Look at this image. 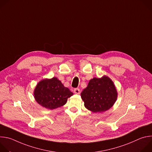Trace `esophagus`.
Returning <instances> with one entry per match:
<instances>
[{
	"instance_id": "obj_1",
	"label": "esophagus",
	"mask_w": 152,
	"mask_h": 152,
	"mask_svg": "<svg viewBox=\"0 0 152 152\" xmlns=\"http://www.w3.org/2000/svg\"><path fill=\"white\" fill-rule=\"evenodd\" d=\"M74 93H75V94H80V90L79 89V88H75V89H74Z\"/></svg>"
}]
</instances>
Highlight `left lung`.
I'll list each match as a JSON object with an SVG mask.
<instances>
[{
    "label": "left lung",
    "mask_w": 152,
    "mask_h": 152,
    "mask_svg": "<svg viewBox=\"0 0 152 152\" xmlns=\"http://www.w3.org/2000/svg\"><path fill=\"white\" fill-rule=\"evenodd\" d=\"M81 97L86 109L93 113H102L113 106L116 101L117 92L114 83L108 77H94L82 91Z\"/></svg>",
    "instance_id": "1"
}]
</instances>
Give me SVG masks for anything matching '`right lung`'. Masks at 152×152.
Instances as JSON below:
<instances>
[{
  "label": "right lung",
  "instance_id": "right-lung-1",
  "mask_svg": "<svg viewBox=\"0 0 152 152\" xmlns=\"http://www.w3.org/2000/svg\"><path fill=\"white\" fill-rule=\"evenodd\" d=\"M73 94L56 77L40 81L34 91L36 101L42 106L50 110L64 105L67 99Z\"/></svg>",
  "mask_w": 152,
  "mask_h": 152
}]
</instances>
